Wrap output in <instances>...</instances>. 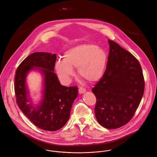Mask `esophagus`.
Masks as SVG:
<instances>
[{
  "label": "esophagus",
  "mask_w": 157,
  "mask_h": 157,
  "mask_svg": "<svg viewBox=\"0 0 157 157\" xmlns=\"http://www.w3.org/2000/svg\"><path fill=\"white\" fill-rule=\"evenodd\" d=\"M78 92L80 94H83L85 92H86V89L83 87H79L78 88Z\"/></svg>",
  "instance_id": "obj_1"
}]
</instances>
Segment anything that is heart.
Wrapping results in <instances>:
<instances>
[{"label":"heart","instance_id":"obj_1","mask_svg":"<svg viewBox=\"0 0 157 157\" xmlns=\"http://www.w3.org/2000/svg\"><path fill=\"white\" fill-rule=\"evenodd\" d=\"M107 54L99 47L83 44L71 48L64 53L63 60L55 64L56 72L64 84H67L74 75L72 68H77L79 76L93 83L103 76L107 63Z\"/></svg>","mask_w":157,"mask_h":157}]
</instances>
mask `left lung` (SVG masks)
<instances>
[{
	"label": "left lung",
	"instance_id": "obj_1",
	"mask_svg": "<svg viewBox=\"0 0 157 157\" xmlns=\"http://www.w3.org/2000/svg\"><path fill=\"white\" fill-rule=\"evenodd\" d=\"M106 71L92 89L96 97L95 116L105 128L114 129L128 123L142 99L144 80L138 59L113 41Z\"/></svg>",
	"mask_w": 157,
	"mask_h": 157
}]
</instances>
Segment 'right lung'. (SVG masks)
<instances>
[{
  "mask_svg": "<svg viewBox=\"0 0 157 157\" xmlns=\"http://www.w3.org/2000/svg\"><path fill=\"white\" fill-rule=\"evenodd\" d=\"M55 53L35 52L29 55L18 66L15 75L14 91L21 110L37 127L53 132L62 128L70 117L72 105L78 96V88L60 84L54 73ZM38 70L43 77L42 101L33 103L26 78L28 72Z\"/></svg>",
  "mask_w": 157,
  "mask_h": 157,
  "instance_id": "add662e5",
  "label": "right lung"
}]
</instances>
